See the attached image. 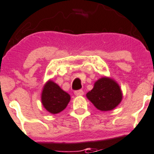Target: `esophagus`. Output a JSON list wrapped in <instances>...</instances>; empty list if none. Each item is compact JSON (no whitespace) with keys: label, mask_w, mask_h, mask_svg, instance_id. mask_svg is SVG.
<instances>
[{"label":"esophagus","mask_w":154,"mask_h":154,"mask_svg":"<svg viewBox=\"0 0 154 154\" xmlns=\"http://www.w3.org/2000/svg\"><path fill=\"white\" fill-rule=\"evenodd\" d=\"M74 94L76 96H82L83 94H84V91L82 90V89H80V90H77V91L74 92Z\"/></svg>","instance_id":"34e87169"}]
</instances>
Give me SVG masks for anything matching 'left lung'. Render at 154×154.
<instances>
[{"label":"left lung","mask_w":154,"mask_h":154,"mask_svg":"<svg viewBox=\"0 0 154 154\" xmlns=\"http://www.w3.org/2000/svg\"><path fill=\"white\" fill-rule=\"evenodd\" d=\"M86 97L97 109L110 111L121 103L123 94L115 80L102 77L94 83V88L87 93Z\"/></svg>","instance_id":"obj_1"}]
</instances>
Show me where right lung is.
Here are the masks:
<instances>
[{
	"label": "right lung",
	"instance_id": "right-lung-1",
	"mask_svg": "<svg viewBox=\"0 0 154 154\" xmlns=\"http://www.w3.org/2000/svg\"><path fill=\"white\" fill-rule=\"evenodd\" d=\"M41 100L42 105L48 112L57 114L66 108L70 101V95L57 83L49 80L43 86Z\"/></svg>",
	"mask_w": 154,
	"mask_h": 154
}]
</instances>
